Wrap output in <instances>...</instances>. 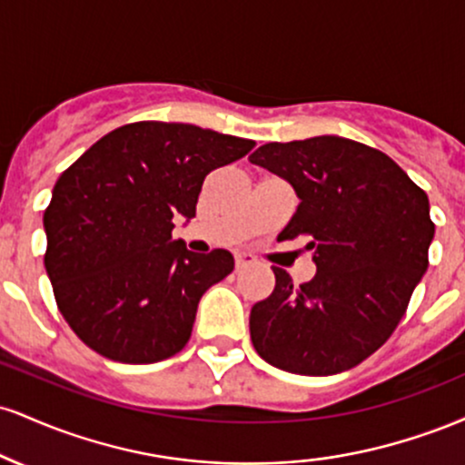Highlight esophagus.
I'll return each mask as SVG.
<instances>
[{
	"mask_svg": "<svg viewBox=\"0 0 465 465\" xmlns=\"http://www.w3.org/2000/svg\"><path fill=\"white\" fill-rule=\"evenodd\" d=\"M255 264V258L251 253H236V269H247V266Z\"/></svg>",
	"mask_w": 465,
	"mask_h": 465,
	"instance_id": "esophagus-1",
	"label": "esophagus"
}]
</instances>
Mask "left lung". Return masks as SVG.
Listing matches in <instances>:
<instances>
[{
  "label": "left lung",
  "instance_id": "obj_1",
  "mask_svg": "<svg viewBox=\"0 0 465 465\" xmlns=\"http://www.w3.org/2000/svg\"><path fill=\"white\" fill-rule=\"evenodd\" d=\"M300 196L277 240L306 238L317 275L275 288L251 308V343L266 362L302 376L351 370L387 343L435 236L426 192L385 153L345 137L271 142L249 157Z\"/></svg>",
  "mask_w": 465,
  "mask_h": 465
}]
</instances>
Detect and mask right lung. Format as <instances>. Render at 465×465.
<instances>
[{
  "mask_svg": "<svg viewBox=\"0 0 465 465\" xmlns=\"http://www.w3.org/2000/svg\"><path fill=\"white\" fill-rule=\"evenodd\" d=\"M253 140L133 122L84 151L44 212V255L69 328L100 356L148 365L185 348L203 292L233 271L225 249L192 253L173 218H194L203 181Z\"/></svg>",
  "mask_w": 465,
  "mask_h": 465,
  "instance_id": "1",
  "label": "right lung"
}]
</instances>
